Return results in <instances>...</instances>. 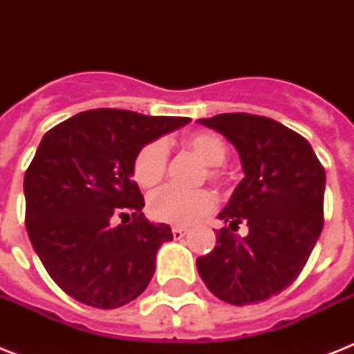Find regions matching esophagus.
I'll return each instance as SVG.
<instances>
[{
    "label": "esophagus",
    "mask_w": 354,
    "mask_h": 354,
    "mask_svg": "<svg viewBox=\"0 0 354 354\" xmlns=\"http://www.w3.org/2000/svg\"><path fill=\"white\" fill-rule=\"evenodd\" d=\"M185 235H187V230H185V227H180V226L172 227V236H174L176 241L183 239V236H185Z\"/></svg>",
    "instance_id": "34e87169"
}]
</instances>
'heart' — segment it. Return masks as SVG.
<instances>
[{
    "label": "heart",
    "instance_id": "heart-1",
    "mask_svg": "<svg viewBox=\"0 0 354 354\" xmlns=\"http://www.w3.org/2000/svg\"><path fill=\"white\" fill-rule=\"evenodd\" d=\"M183 143L207 165V176L211 180L221 178L216 167L222 165L227 156L226 141L221 136L213 132H196L185 138ZM167 158H169V149L163 139L147 143L133 158V180L145 189L158 185L165 176ZM215 205V194L207 189L182 191L176 187H163L149 198V213L158 222L189 226L211 213Z\"/></svg>",
    "mask_w": 354,
    "mask_h": 354
}]
</instances>
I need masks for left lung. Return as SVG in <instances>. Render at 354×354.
<instances>
[{
  "instance_id": "1",
  "label": "left lung",
  "mask_w": 354,
  "mask_h": 354,
  "mask_svg": "<svg viewBox=\"0 0 354 354\" xmlns=\"http://www.w3.org/2000/svg\"><path fill=\"white\" fill-rule=\"evenodd\" d=\"M196 122L239 152L244 178L218 218L250 230L242 239L227 227L216 233L215 250L196 259L198 274L222 301H266L297 279L319 239L325 169L307 139L274 119L221 113Z\"/></svg>"
}]
</instances>
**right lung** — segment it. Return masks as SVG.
Segmentation results:
<instances>
[{
	"label": "right lung",
	"mask_w": 354,
	"mask_h": 354,
	"mask_svg": "<svg viewBox=\"0 0 354 354\" xmlns=\"http://www.w3.org/2000/svg\"><path fill=\"white\" fill-rule=\"evenodd\" d=\"M189 121L101 108L41 138L25 172V226L47 274L77 301L118 308L150 283L156 253L172 232L141 213L133 158ZM118 216L133 222L115 227Z\"/></svg>",
	"instance_id": "right-lung-1"
}]
</instances>
